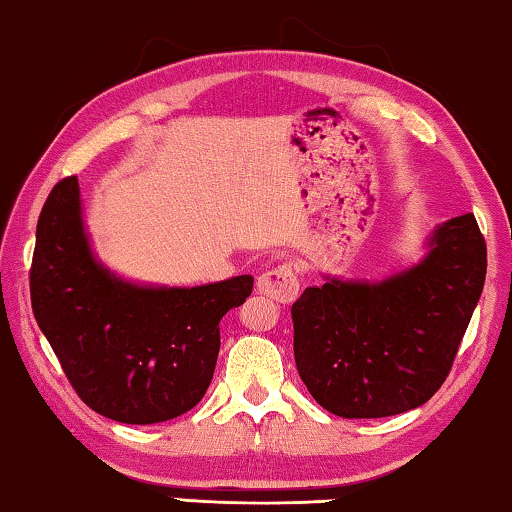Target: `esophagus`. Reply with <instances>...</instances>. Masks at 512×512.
I'll list each match as a JSON object with an SVG mask.
<instances>
[{"label":"esophagus","instance_id":"34e87169","mask_svg":"<svg viewBox=\"0 0 512 512\" xmlns=\"http://www.w3.org/2000/svg\"><path fill=\"white\" fill-rule=\"evenodd\" d=\"M256 288L265 297H270L279 303H292L299 297V279L297 272L292 270V265H279L274 270H267L265 274L258 276Z\"/></svg>","mask_w":512,"mask_h":512}]
</instances>
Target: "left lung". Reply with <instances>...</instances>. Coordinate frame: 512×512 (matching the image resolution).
Returning <instances> with one entry per match:
<instances>
[{
	"instance_id": "8db88e82",
	"label": "left lung",
	"mask_w": 512,
	"mask_h": 512,
	"mask_svg": "<svg viewBox=\"0 0 512 512\" xmlns=\"http://www.w3.org/2000/svg\"><path fill=\"white\" fill-rule=\"evenodd\" d=\"M486 265V240L465 213L438 224L407 270L306 288L292 306L294 360L312 398L342 418L425 405L452 369Z\"/></svg>"
}]
</instances>
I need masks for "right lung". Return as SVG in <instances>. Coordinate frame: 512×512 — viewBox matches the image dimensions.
Returning a JSON list of instances; mask_svg holds the SVG:
<instances>
[{
    "instance_id": "1",
    "label": "right lung",
    "mask_w": 512,
    "mask_h": 512,
    "mask_svg": "<svg viewBox=\"0 0 512 512\" xmlns=\"http://www.w3.org/2000/svg\"><path fill=\"white\" fill-rule=\"evenodd\" d=\"M251 288L249 274L197 288L116 276L89 245L76 175L42 206L31 265L35 321L80 400L116 423H164L193 409L218 362L220 319Z\"/></svg>"
}]
</instances>
